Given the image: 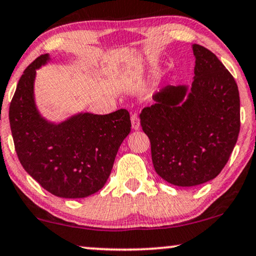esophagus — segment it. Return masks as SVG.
<instances>
[{
  "instance_id": "34e87169",
  "label": "esophagus",
  "mask_w": 256,
  "mask_h": 256,
  "mask_svg": "<svg viewBox=\"0 0 256 256\" xmlns=\"http://www.w3.org/2000/svg\"><path fill=\"white\" fill-rule=\"evenodd\" d=\"M130 121H132V127H133V129H135V130L140 129V118H138L136 114H133V115H132Z\"/></svg>"
}]
</instances>
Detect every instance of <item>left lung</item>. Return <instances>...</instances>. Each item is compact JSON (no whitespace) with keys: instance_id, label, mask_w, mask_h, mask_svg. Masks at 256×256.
Listing matches in <instances>:
<instances>
[{"instance_id":"8db88e82","label":"left lung","mask_w":256,"mask_h":256,"mask_svg":"<svg viewBox=\"0 0 256 256\" xmlns=\"http://www.w3.org/2000/svg\"><path fill=\"white\" fill-rule=\"evenodd\" d=\"M194 77L165 85L140 114L152 162L164 180L190 188L212 180L228 162L240 133L238 84L220 59L194 44Z\"/></svg>"}]
</instances>
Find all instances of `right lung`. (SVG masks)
<instances>
[{
  "mask_svg": "<svg viewBox=\"0 0 256 256\" xmlns=\"http://www.w3.org/2000/svg\"><path fill=\"white\" fill-rule=\"evenodd\" d=\"M41 54L24 70L9 106L15 150L22 167L45 190L62 198H84L108 180L116 154L130 133L126 109L106 115L80 112L60 123L41 116L34 98Z\"/></svg>",
  "mask_w": 256,
  "mask_h": 256,
  "instance_id": "obj_1",
  "label": "right lung"
}]
</instances>
